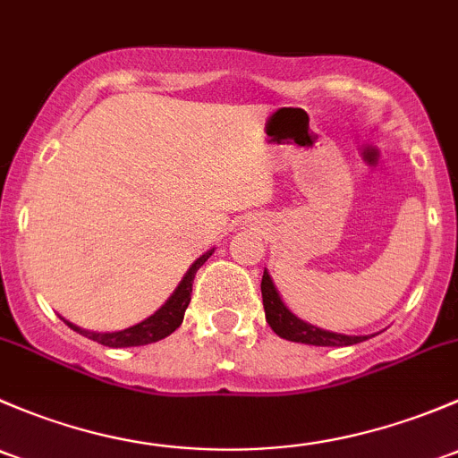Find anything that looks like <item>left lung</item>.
<instances>
[{
	"label": "left lung",
	"mask_w": 458,
	"mask_h": 458,
	"mask_svg": "<svg viewBox=\"0 0 458 458\" xmlns=\"http://www.w3.org/2000/svg\"><path fill=\"white\" fill-rule=\"evenodd\" d=\"M260 289L264 315H267L268 327L273 328V333L280 335L282 339L310 344V346H352V344H360L364 342V339H369V335H342L324 331V328H318L313 327V324H306L304 319L295 318V315L286 309L284 301H282L271 276L267 273V268H264Z\"/></svg>",
	"instance_id": "8db88e82"
}]
</instances>
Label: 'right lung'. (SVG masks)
Here are the masks:
<instances>
[{"label": "right lung", "mask_w": 458, "mask_h": 458, "mask_svg": "<svg viewBox=\"0 0 458 458\" xmlns=\"http://www.w3.org/2000/svg\"><path fill=\"white\" fill-rule=\"evenodd\" d=\"M214 253L207 251L205 256H200L198 260L191 264L190 271L185 273V277L181 280V284L176 286V291L172 293V298L165 301L163 306L157 310L154 315H149L148 319L139 322L136 327L125 328V331H114V333H94V331H86V328H79L74 324H68L72 331L81 333L83 337L92 339V342L103 344V346H110V348H127V346H145V344H152L158 342V339H165L167 335H172L176 331L178 327L182 324V318H185V310L190 306L191 300V284H194V277L196 271L202 267L209 256Z\"/></svg>", "instance_id": "1"}]
</instances>
